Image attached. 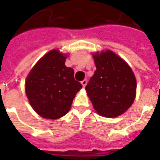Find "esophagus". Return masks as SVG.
<instances>
[{
  "mask_svg": "<svg viewBox=\"0 0 160 160\" xmlns=\"http://www.w3.org/2000/svg\"><path fill=\"white\" fill-rule=\"evenodd\" d=\"M87 80H84L81 81V85H82V87H85L86 86H87Z\"/></svg>",
  "mask_w": 160,
  "mask_h": 160,
  "instance_id": "1",
  "label": "esophagus"
}]
</instances>
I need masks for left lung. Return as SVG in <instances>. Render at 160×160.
I'll return each instance as SVG.
<instances>
[{"instance_id":"1","label":"left lung","mask_w":160,"mask_h":160,"mask_svg":"<svg viewBox=\"0 0 160 160\" xmlns=\"http://www.w3.org/2000/svg\"><path fill=\"white\" fill-rule=\"evenodd\" d=\"M93 56L96 71L86 87L94 110L104 118L123 114L134 103L136 80L128 63L111 50Z\"/></svg>"}]
</instances>
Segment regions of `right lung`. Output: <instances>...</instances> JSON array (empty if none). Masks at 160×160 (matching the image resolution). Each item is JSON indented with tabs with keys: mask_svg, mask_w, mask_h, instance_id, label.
I'll return each mask as SVG.
<instances>
[{
	"mask_svg": "<svg viewBox=\"0 0 160 160\" xmlns=\"http://www.w3.org/2000/svg\"><path fill=\"white\" fill-rule=\"evenodd\" d=\"M67 56L58 49L45 54L35 64L26 80V93L40 117L58 119L69 111L73 99L82 88L74 71L65 66Z\"/></svg>",
	"mask_w": 160,
	"mask_h": 160,
	"instance_id": "obj_1",
	"label": "right lung"
}]
</instances>
